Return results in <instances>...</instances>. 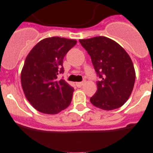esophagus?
I'll list each match as a JSON object with an SVG mask.
<instances>
[{
  "mask_svg": "<svg viewBox=\"0 0 153 153\" xmlns=\"http://www.w3.org/2000/svg\"><path fill=\"white\" fill-rule=\"evenodd\" d=\"M84 82H77V83H76V85L77 88H81L82 86L84 85Z\"/></svg>",
  "mask_w": 153,
  "mask_h": 153,
  "instance_id": "1",
  "label": "esophagus"
}]
</instances>
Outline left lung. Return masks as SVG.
Listing matches in <instances>:
<instances>
[{"instance_id":"left-lung-1","label":"left lung","mask_w":153,"mask_h":153,"mask_svg":"<svg viewBox=\"0 0 153 153\" xmlns=\"http://www.w3.org/2000/svg\"><path fill=\"white\" fill-rule=\"evenodd\" d=\"M79 40L101 78L96 93L90 98L91 104L103 110L121 107L131 96L135 81L131 57L118 43L106 36Z\"/></svg>"}]
</instances>
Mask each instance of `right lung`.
I'll list each match as a JSON object with an SVG mask.
<instances>
[{
	"label": "right lung",
	"mask_w": 153,
	"mask_h": 153,
	"mask_svg": "<svg viewBox=\"0 0 153 153\" xmlns=\"http://www.w3.org/2000/svg\"><path fill=\"white\" fill-rule=\"evenodd\" d=\"M76 40L59 36L41 40L26 56L21 72V84L26 99L36 110L54 115L69 106L74 88L64 79L63 59Z\"/></svg>",
	"instance_id": "right-lung-1"
}]
</instances>
